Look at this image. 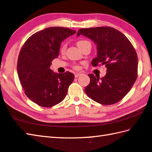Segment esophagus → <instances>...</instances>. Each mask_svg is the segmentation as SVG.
<instances>
[{
    "instance_id": "obj_1",
    "label": "esophagus",
    "mask_w": 152,
    "mask_h": 152,
    "mask_svg": "<svg viewBox=\"0 0 152 152\" xmlns=\"http://www.w3.org/2000/svg\"><path fill=\"white\" fill-rule=\"evenodd\" d=\"M82 74H80V73H76L75 74V78H78V77H79Z\"/></svg>"
}]
</instances>
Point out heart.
Masks as SVG:
<instances>
[{
  "label": "heart",
  "instance_id": "b5f03b06",
  "mask_svg": "<svg viewBox=\"0 0 152 152\" xmlns=\"http://www.w3.org/2000/svg\"><path fill=\"white\" fill-rule=\"evenodd\" d=\"M87 42H87V41H86V40H80V41H78V42H77V45H78V47L80 49L82 46L84 44V43H87ZM65 50H66V45H61V48H60L61 52L64 53V51H65ZM75 68H76V69H78V67L76 66Z\"/></svg>",
  "mask_w": 152,
  "mask_h": 152
}]
</instances>
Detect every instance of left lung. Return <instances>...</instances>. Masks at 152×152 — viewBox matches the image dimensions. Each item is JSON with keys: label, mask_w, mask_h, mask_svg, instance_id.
Returning <instances> with one entry per match:
<instances>
[{"label": "left lung", "mask_w": 152, "mask_h": 152, "mask_svg": "<svg viewBox=\"0 0 152 152\" xmlns=\"http://www.w3.org/2000/svg\"><path fill=\"white\" fill-rule=\"evenodd\" d=\"M82 35L96 45L97 56L92 65H104L107 74L101 78L89 74L91 82L84 91L95 102L109 105L120 101L137 78V53L127 37L110 27L80 29L77 36Z\"/></svg>", "instance_id": "1"}]
</instances>
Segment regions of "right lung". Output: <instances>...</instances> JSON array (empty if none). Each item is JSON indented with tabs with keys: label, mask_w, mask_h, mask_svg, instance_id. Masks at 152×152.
I'll return each instance as SVG.
<instances>
[{
	"label": "right lung",
	"mask_w": 152,
	"mask_h": 152,
	"mask_svg": "<svg viewBox=\"0 0 152 152\" xmlns=\"http://www.w3.org/2000/svg\"><path fill=\"white\" fill-rule=\"evenodd\" d=\"M75 33L66 27L45 28L28 38L20 51L17 66L20 82L26 96L39 106L53 107L66 96L74 75L56 73L50 66L58 57L61 43Z\"/></svg>",
	"instance_id": "1"
}]
</instances>
